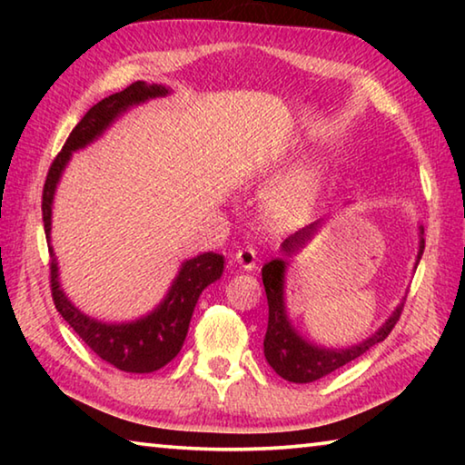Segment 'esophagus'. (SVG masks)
Here are the masks:
<instances>
[{
	"instance_id": "obj_1",
	"label": "esophagus",
	"mask_w": 465,
	"mask_h": 465,
	"mask_svg": "<svg viewBox=\"0 0 465 465\" xmlns=\"http://www.w3.org/2000/svg\"><path fill=\"white\" fill-rule=\"evenodd\" d=\"M235 262L242 271H254L256 269V252L252 248H242L235 252Z\"/></svg>"
}]
</instances>
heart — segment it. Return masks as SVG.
Returning <instances> with one entry per match:
<instances>
[{
	"mask_svg": "<svg viewBox=\"0 0 465 465\" xmlns=\"http://www.w3.org/2000/svg\"><path fill=\"white\" fill-rule=\"evenodd\" d=\"M320 196V176L312 166H299L266 196V209L274 219H293L310 213Z\"/></svg>",
	"mask_w": 465,
	"mask_h": 465,
	"instance_id": "obj_1",
	"label": "heart"
}]
</instances>
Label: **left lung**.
<instances>
[{
  "label": "left lung",
  "instance_id": "obj_1",
  "mask_svg": "<svg viewBox=\"0 0 465 465\" xmlns=\"http://www.w3.org/2000/svg\"><path fill=\"white\" fill-rule=\"evenodd\" d=\"M322 223H312L303 230L295 232L293 235L281 243V254L274 261L266 262L262 266V282L266 291V299H269V326H266L264 334V357L277 375L282 380L293 381V383H312L324 377L328 373L336 371V369L344 367L351 361L367 352L371 346L381 342L383 338H388L391 328L396 326V322L402 313L404 299L396 305V310L390 313V318L375 330L371 336H367L365 341L351 346H341V349H330V346H322L318 342H312L308 338L299 334V330L293 326V322L289 318L287 303H285V279L291 258L299 254L308 243L316 238ZM424 227H419V254H416L414 269L419 266L422 252H424Z\"/></svg>",
  "mask_w": 465,
  "mask_h": 465
}]
</instances>
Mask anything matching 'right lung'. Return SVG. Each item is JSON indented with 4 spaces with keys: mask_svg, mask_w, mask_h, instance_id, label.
Returning a JSON list of instances; mask_svg holds the SVG:
<instances>
[{
    "mask_svg": "<svg viewBox=\"0 0 465 465\" xmlns=\"http://www.w3.org/2000/svg\"><path fill=\"white\" fill-rule=\"evenodd\" d=\"M170 92L172 90L162 84L135 82L123 92H116L94 104L75 124L61 153L54 157L43 191V222L51 252V291L54 308L102 361L127 373L157 371L178 355L201 293L211 282L222 279L223 256L215 252H203L184 261L168 293L145 316L129 322H102L84 313L61 287L59 262L51 246L53 201L74 152H80L100 139L133 106L145 104L153 98H163Z\"/></svg>",
    "mask_w": 465,
    "mask_h": 465,
    "instance_id": "add662e5",
    "label": "right lung"
}]
</instances>
